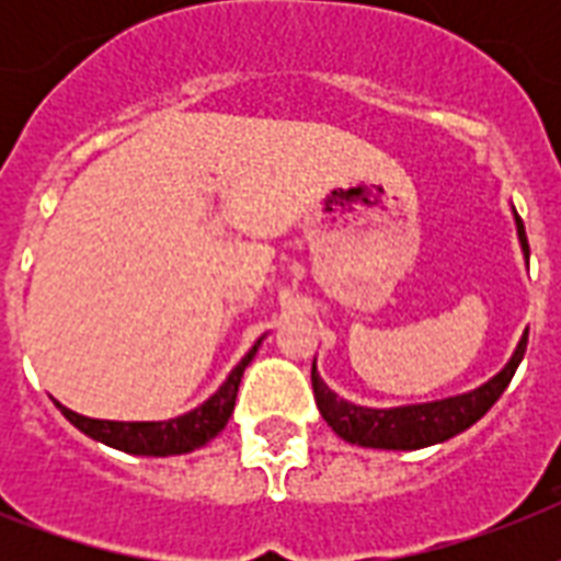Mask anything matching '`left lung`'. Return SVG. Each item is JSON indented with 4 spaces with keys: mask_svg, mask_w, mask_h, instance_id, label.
Listing matches in <instances>:
<instances>
[{
    "mask_svg": "<svg viewBox=\"0 0 561 561\" xmlns=\"http://www.w3.org/2000/svg\"><path fill=\"white\" fill-rule=\"evenodd\" d=\"M515 224H518V238H522L524 255L530 259L527 232H524V224L518 215H515ZM524 352H527V332H524L522 343H518V350L510 358V364L492 381H486L478 390L454 396V399L427 401V404H408V408L375 410L352 404V401L341 399L337 392L325 387L323 378L317 375V367H311V387H314L317 408H320L323 419L329 422V427L337 436H343L346 443L364 445V448L416 451V448L445 443V439H451V436L462 434L466 427L474 425L480 416H486V410L501 399V392L513 381Z\"/></svg>",
    "mask_w": 561,
    "mask_h": 561,
    "instance_id": "1",
    "label": "left lung"
}]
</instances>
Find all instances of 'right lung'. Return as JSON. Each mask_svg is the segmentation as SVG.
<instances>
[{
  "label": "right lung",
  "instance_id": "obj_1",
  "mask_svg": "<svg viewBox=\"0 0 561 561\" xmlns=\"http://www.w3.org/2000/svg\"><path fill=\"white\" fill-rule=\"evenodd\" d=\"M259 343L262 341H255L253 350L247 352L241 364L229 373V378L220 383V390L211 399L203 401L201 408H194L192 413H183V416L169 419V422H107V419L81 416V413H75L64 404H57V408L78 431L99 439V443L113 445L118 451L145 454V457H169V454L194 451V448L215 439L229 422V416H232L238 383H241L247 364L259 352Z\"/></svg>",
  "mask_w": 561,
  "mask_h": 561
}]
</instances>
